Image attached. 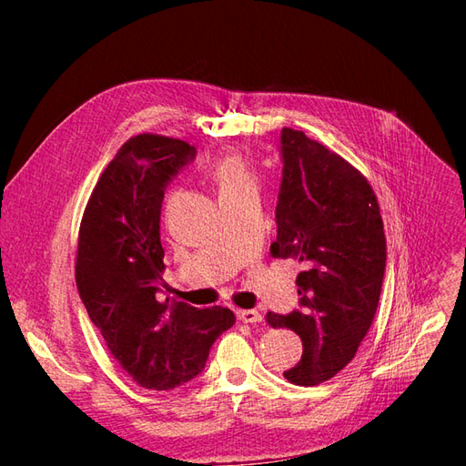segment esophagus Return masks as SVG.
<instances>
[{
  "instance_id": "esophagus-1",
  "label": "esophagus",
  "mask_w": 466,
  "mask_h": 466,
  "mask_svg": "<svg viewBox=\"0 0 466 466\" xmlns=\"http://www.w3.org/2000/svg\"><path fill=\"white\" fill-rule=\"evenodd\" d=\"M237 319L241 322H247V324L262 322V315L258 311H255V309H241V311H237Z\"/></svg>"
}]
</instances>
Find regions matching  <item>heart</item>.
I'll list each match as a JSON object with an SVG mask.
<instances>
[{"label":"heart","mask_w":466,"mask_h":466,"mask_svg":"<svg viewBox=\"0 0 466 466\" xmlns=\"http://www.w3.org/2000/svg\"><path fill=\"white\" fill-rule=\"evenodd\" d=\"M209 175L218 185L219 198L245 188H255L257 177L241 153H228L209 168Z\"/></svg>","instance_id":"b5f03b06"}]
</instances>
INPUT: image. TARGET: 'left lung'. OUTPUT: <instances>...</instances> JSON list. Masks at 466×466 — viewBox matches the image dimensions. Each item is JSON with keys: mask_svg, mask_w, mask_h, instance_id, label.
Wrapping results in <instances>:
<instances>
[{"mask_svg": "<svg viewBox=\"0 0 466 466\" xmlns=\"http://www.w3.org/2000/svg\"><path fill=\"white\" fill-rule=\"evenodd\" d=\"M281 182L276 206V258H298L299 311L268 313L274 329L303 342L299 363L284 371L295 385L322 383L354 360L383 286L387 241L375 194L340 155L303 132L279 134Z\"/></svg>", "mask_w": 466, "mask_h": 466, "instance_id": "obj_1", "label": "left lung"}]
</instances>
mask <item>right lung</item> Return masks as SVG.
<instances>
[{
  "instance_id": "add662e5",
  "label": "right lung",
  "mask_w": 466,
  "mask_h": 466,
  "mask_svg": "<svg viewBox=\"0 0 466 466\" xmlns=\"http://www.w3.org/2000/svg\"><path fill=\"white\" fill-rule=\"evenodd\" d=\"M196 147L165 136L126 142L98 178L83 214L76 284L110 354L137 385L171 390L206 368L209 350L235 324L225 307L161 303L165 188Z\"/></svg>"
}]
</instances>
